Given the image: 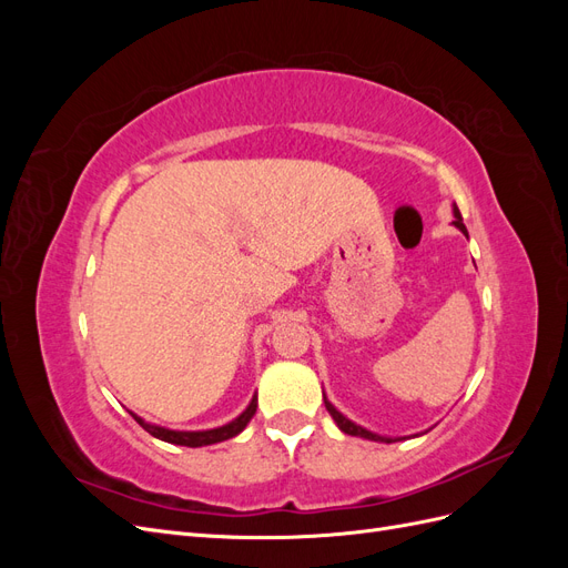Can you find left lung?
<instances>
[{
    "mask_svg": "<svg viewBox=\"0 0 568 568\" xmlns=\"http://www.w3.org/2000/svg\"><path fill=\"white\" fill-rule=\"evenodd\" d=\"M453 215H455L453 225H455L462 234H467V227H464V222H462V215H459L457 205H453ZM322 395H324V390H322ZM324 407H326V412H329L332 419L336 422V426L341 428V432L348 434V436H357V438H365V440H376V443H398V440H405V438H407V436H395V438H390V436H379V434L369 432V428L351 422L346 415H341V412H338L329 400H326V395H324ZM415 436H417V434H415Z\"/></svg>",
    "mask_w": 568,
    "mask_h": 568,
    "instance_id": "8db88e82",
    "label": "left lung"
}]
</instances>
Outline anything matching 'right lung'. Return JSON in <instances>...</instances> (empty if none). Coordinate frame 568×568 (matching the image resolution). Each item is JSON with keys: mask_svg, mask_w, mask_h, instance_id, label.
Wrapping results in <instances>:
<instances>
[{"mask_svg": "<svg viewBox=\"0 0 568 568\" xmlns=\"http://www.w3.org/2000/svg\"><path fill=\"white\" fill-rule=\"evenodd\" d=\"M255 407H257V395H253L251 403L246 405V409L236 419L222 424V426H215V428H205V432H175V428H165V426H159V424H151V422L142 419L140 415H134V412H130V415L153 438L165 440V443H173V445H186V448H203V445L222 443V440H227V438H234V436L242 434L244 428L248 426V422L253 419Z\"/></svg>", "mask_w": 568, "mask_h": 568, "instance_id": "add662e5", "label": "right lung"}]
</instances>
